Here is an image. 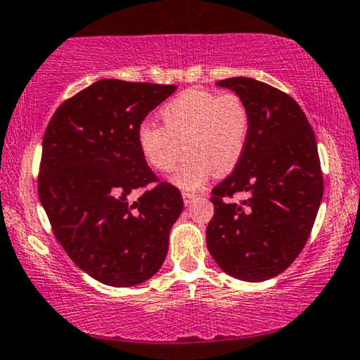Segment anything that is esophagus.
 I'll use <instances>...</instances> for the list:
<instances>
[{
	"instance_id": "34e87169",
	"label": "esophagus",
	"mask_w": 360,
	"mask_h": 360,
	"mask_svg": "<svg viewBox=\"0 0 360 360\" xmlns=\"http://www.w3.org/2000/svg\"><path fill=\"white\" fill-rule=\"evenodd\" d=\"M182 199H184L186 205H191L192 200L195 199V194H191V192H182Z\"/></svg>"
}]
</instances>
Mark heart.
<instances>
[{
  "label": "heart",
  "instance_id": "obj_1",
  "mask_svg": "<svg viewBox=\"0 0 360 360\" xmlns=\"http://www.w3.org/2000/svg\"><path fill=\"white\" fill-rule=\"evenodd\" d=\"M158 115L163 127L143 122L136 130L140 153L150 168L168 173L184 148L189 150L171 176L181 189H200L214 171L231 173L245 155L251 115L236 93L217 94L199 88L182 91Z\"/></svg>",
  "mask_w": 360,
  "mask_h": 360
}]
</instances>
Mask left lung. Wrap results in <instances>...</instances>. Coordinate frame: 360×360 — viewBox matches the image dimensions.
Masks as SVG:
<instances>
[{
  "label": "left lung",
  "instance_id": "8db88e82",
  "mask_svg": "<svg viewBox=\"0 0 360 360\" xmlns=\"http://www.w3.org/2000/svg\"><path fill=\"white\" fill-rule=\"evenodd\" d=\"M251 115L245 155L212 191L207 248L226 274L262 282L287 269L310 236L323 197V174L311 125L295 101L261 81L221 79ZM243 191L241 205L223 199Z\"/></svg>",
  "mask_w": 360,
  "mask_h": 360
}]
</instances>
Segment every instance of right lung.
I'll return each mask as SVG.
<instances>
[{
    "label": "right lung",
    "instance_id": "add662e5",
    "mask_svg": "<svg viewBox=\"0 0 360 360\" xmlns=\"http://www.w3.org/2000/svg\"><path fill=\"white\" fill-rule=\"evenodd\" d=\"M178 86L101 79L65 101L44 135L39 199L53 235L81 271L112 287L148 281L168 255L181 192L156 181L136 130Z\"/></svg>",
    "mask_w": 360,
    "mask_h": 360
}]
</instances>
